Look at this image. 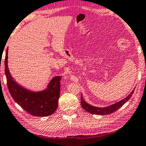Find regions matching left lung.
Returning a JSON list of instances; mask_svg holds the SVG:
<instances>
[{
  "label": "left lung",
  "instance_id": "1",
  "mask_svg": "<svg viewBox=\"0 0 146 146\" xmlns=\"http://www.w3.org/2000/svg\"><path fill=\"white\" fill-rule=\"evenodd\" d=\"M134 92V90L131 92V93L128 96L126 97L122 100L118 101V102L113 104L112 105L106 106V107H96V106H92L90 105L88 103L86 102L83 99L82 95L81 94V97H80V103H81L82 107L86 111V112L90 113L92 114H97V115H107L112 114L115 111L118 110L121 106H123L125 103L129 99L131 98L132 95H133Z\"/></svg>",
  "mask_w": 146,
  "mask_h": 146
}]
</instances>
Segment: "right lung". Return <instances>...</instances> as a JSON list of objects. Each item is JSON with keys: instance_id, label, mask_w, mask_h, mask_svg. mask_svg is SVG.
<instances>
[{"instance_id": "obj_1", "label": "right lung", "mask_w": 146, "mask_h": 146, "mask_svg": "<svg viewBox=\"0 0 146 146\" xmlns=\"http://www.w3.org/2000/svg\"><path fill=\"white\" fill-rule=\"evenodd\" d=\"M8 50L6 49L5 74L8 90L12 98L25 111L34 116L44 117L52 114L58 107L61 76L53 77L47 88L40 92L30 91L18 84L11 77L8 66Z\"/></svg>"}]
</instances>
